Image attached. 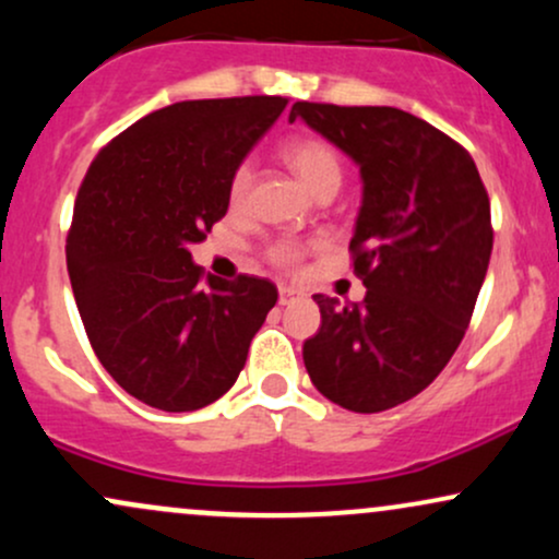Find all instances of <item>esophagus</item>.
<instances>
[{"label": "esophagus", "mask_w": 559, "mask_h": 559, "mask_svg": "<svg viewBox=\"0 0 559 559\" xmlns=\"http://www.w3.org/2000/svg\"><path fill=\"white\" fill-rule=\"evenodd\" d=\"M301 292L299 288H292V286H278V305H292L294 299H299Z\"/></svg>", "instance_id": "34e87169"}]
</instances>
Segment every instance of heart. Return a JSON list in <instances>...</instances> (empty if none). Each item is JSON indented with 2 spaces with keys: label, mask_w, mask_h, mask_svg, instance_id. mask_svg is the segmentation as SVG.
Here are the masks:
<instances>
[{
  "label": "heart",
  "mask_w": 559,
  "mask_h": 559,
  "mask_svg": "<svg viewBox=\"0 0 559 559\" xmlns=\"http://www.w3.org/2000/svg\"><path fill=\"white\" fill-rule=\"evenodd\" d=\"M281 155H284L288 168L297 173L301 181H305L307 189H310L316 197L329 194V191L336 194L338 186H342L344 159L331 141L320 136H301V139L288 141ZM252 181H254L252 165L241 163L239 168L234 170V176H230V183H228L230 207L239 210L247 204L249 191H252ZM301 258H305V247L297 241L281 239L267 247V260H271L273 265L286 267V271L297 267Z\"/></svg>",
  "instance_id": "heart-1"
}]
</instances>
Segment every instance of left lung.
I'll return each instance as SVG.
<instances>
[{"label": "left lung", "instance_id": "left-lung-1", "mask_svg": "<svg viewBox=\"0 0 559 559\" xmlns=\"http://www.w3.org/2000/svg\"><path fill=\"white\" fill-rule=\"evenodd\" d=\"M297 118L360 165L349 252L368 288L352 305L312 297L323 320L301 357L338 407L381 413L420 394L463 342L491 258L489 194L465 146L396 107L294 102Z\"/></svg>", "mask_w": 559, "mask_h": 559}]
</instances>
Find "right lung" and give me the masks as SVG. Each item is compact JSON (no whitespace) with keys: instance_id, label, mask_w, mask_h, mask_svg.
I'll list each match as a JSON object with an SVG mask.
<instances>
[{"instance_id":"right-lung-1","label":"right lung","mask_w":559,"mask_h":559,"mask_svg":"<svg viewBox=\"0 0 559 559\" xmlns=\"http://www.w3.org/2000/svg\"><path fill=\"white\" fill-rule=\"evenodd\" d=\"M286 102H176L88 165L66 247L70 286L94 355L150 407L191 413L221 400L278 299L258 275L202 286L189 247L228 213L230 176Z\"/></svg>"}]
</instances>
